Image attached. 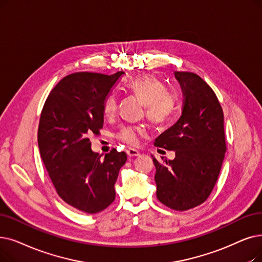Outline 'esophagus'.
Returning <instances> with one entry per match:
<instances>
[{
	"label": "esophagus",
	"instance_id": "obj_1",
	"mask_svg": "<svg viewBox=\"0 0 262 262\" xmlns=\"http://www.w3.org/2000/svg\"><path fill=\"white\" fill-rule=\"evenodd\" d=\"M126 154L128 157H135V156H138L139 155V152L137 150L135 149H132V147H129V149L126 150Z\"/></svg>",
	"mask_w": 262,
	"mask_h": 262
}]
</instances>
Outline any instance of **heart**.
<instances>
[{"mask_svg": "<svg viewBox=\"0 0 262 262\" xmlns=\"http://www.w3.org/2000/svg\"><path fill=\"white\" fill-rule=\"evenodd\" d=\"M126 89L135 94L145 105L146 118L153 124H164L172 117L176 110V98L168 93L166 85L154 76L145 75L133 79L126 83ZM118 108V99L116 95H108L103 105V111L106 117H111ZM143 134L140 127L126 126L121 127L117 137L124 143L136 145L139 137Z\"/></svg>", "mask_w": 262, "mask_h": 262, "instance_id": "obj_1", "label": "heart"}]
</instances>
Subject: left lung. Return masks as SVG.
Here are the masks:
<instances>
[{
	"label": "left lung",
	"mask_w": 262,
	"mask_h": 262,
	"mask_svg": "<svg viewBox=\"0 0 262 262\" xmlns=\"http://www.w3.org/2000/svg\"><path fill=\"white\" fill-rule=\"evenodd\" d=\"M183 92L182 116L155 139L154 145L174 151L172 161L153 157L156 196L166 207L186 211L210 196L226 152L224 113L210 85L198 75L176 72Z\"/></svg>",
	"instance_id": "1"
}]
</instances>
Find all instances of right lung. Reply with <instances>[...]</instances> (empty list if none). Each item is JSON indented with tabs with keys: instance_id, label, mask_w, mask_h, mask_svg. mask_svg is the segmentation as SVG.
Returning a JSON list of instances; mask_svg holds the SVG:
<instances>
[{
	"instance_id": "1",
	"label": "right lung",
	"mask_w": 262,
	"mask_h": 262,
	"mask_svg": "<svg viewBox=\"0 0 262 262\" xmlns=\"http://www.w3.org/2000/svg\"><path fill=\"white\" fill-rule=\"evenodd\" d=\"M123 74L68 75L51 91L40 115L38 147L52 184L67 204L89 214L115 200V184L127 159L116 149L103 158L90 141L103 128L104 100Z\"/></svg>"
}]
</instances>
